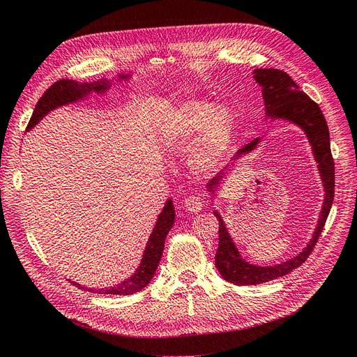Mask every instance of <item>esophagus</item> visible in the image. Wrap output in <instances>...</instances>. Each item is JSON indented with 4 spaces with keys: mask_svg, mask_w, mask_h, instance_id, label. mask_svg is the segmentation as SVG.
<instances>
[{
    "mask_svg": "<svg viewBox=\"0 0 357 357\" xmlns=\"http://www.w3.org/2000/svg\"><path fill=\"white\" fill-rule=\"evenodd\" d=\"M204 201L199 198V197H195V195H192V197H188L186 199H185V207H186V210L188 211H190V213H198V211H201L202 208H204Z\"/></svg>",
    "mask_w": 357,
    "mask_h": 357,
    "instance_id": "esophagus-1",
    "label": "esophagus"
}]
</instances>
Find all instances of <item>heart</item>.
Listing matches in <instances>:
<instances>
[{"instance_id": "obj_1", "label": "heart", "mask_w": 357, "mask_h": 357, "mask_svg": "<svg viewBox=\"0 0 357 357\" xmlns=\"http://www.w3.org/2000/svg\"><path fill=\"white\" fill-rule=\"evenodd\" d=\"M235 134V116L228 105H214L205 100H189L168 110L158 125V135L172 152L198 142L192 164L199 169L214 167L228 152Z\"/></svg>"}]
</instances>
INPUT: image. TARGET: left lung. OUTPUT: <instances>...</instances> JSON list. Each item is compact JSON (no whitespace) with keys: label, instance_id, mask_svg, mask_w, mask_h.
Segmentation results:
<instances>
[{"label":"left lung","instance_id":"8db88e82","mask_svg":"<svg viewBox=\"0 0 357 357\" xmlns=\"http://www.w3.org/2000/svg\"><path fill=\"white\" fill-rule=\"evenodd\" d=\"M253 79L262 88L265 114L274 119V121L275 119H283V121L299 126L305 132L312 149V155H314L317 162L323 188H325V201L321 205L314 234H312V238L308 241L307 247L295 257L273 266H259L244 261L238 248L235 247L228 229H226L220 214L218 211H213L219 220V248L218 253H215V268L219 269L220 275L226 282L238 286H252L271 282V280L283 277L304 264L312 252V248H314L323 228H325L335 193V164L331 153L329 129L320 107L305 92H302L299 86L291 80L290 75L282 70L257 68L253 71ZM259 142H261V138H256L245 147L240 149L234 160L240 159L241 155L252 152L257 147ZM225 171L219 172L207 185V190L213 193V197L215 189L220 185L222 177L225 176Z\"/></svg>","mask_w":357,"mask_h":357}]
</instances>
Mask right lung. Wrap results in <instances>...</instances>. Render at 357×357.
<instances>
[{
    "mask_svg": "<svg viewBox=\"0 0 357 357\" xmlns=\"http://www.w3.org/2000/svg\"><path fill=\"white\" fill-rule=\"evenodd\" d=\"M129 74H121L119 75V82L121 80H128ZM112 86L110 80L101 79L98 82H92V83H79L70 79H62L58 80L56 83H53L50 88L43 93L41 98L38 100L34 113H32L29 123L26 126V131L34 128L43 117H45L49 112L58 109L61 105H67L71 102H77L83 98H86L89 93L96 92V93H104L105 91H109ZM176 219V211H174V205H172V201L168 199L165 202V207L162 208L160 214L158 215V220L155 228L150 234V238L146 244L144 253L142 257V262H139V266L135 269V273L126 278L125 282L119 283L112 287H105V289H91V287H84L82 284H77L75 282H71L74 286H77L79 289L92 291V294H100V295H134L137 291L144 289L156 273V268L159 265V261L162 257V252H164V244L165 238L169 232V229L174 225Z\"/></svg>",
    "mask_w": 357,
    "mask_h": 357,
    "instance_id": "right-lung-1",
    "label": "right lung"
}]
</instances>
